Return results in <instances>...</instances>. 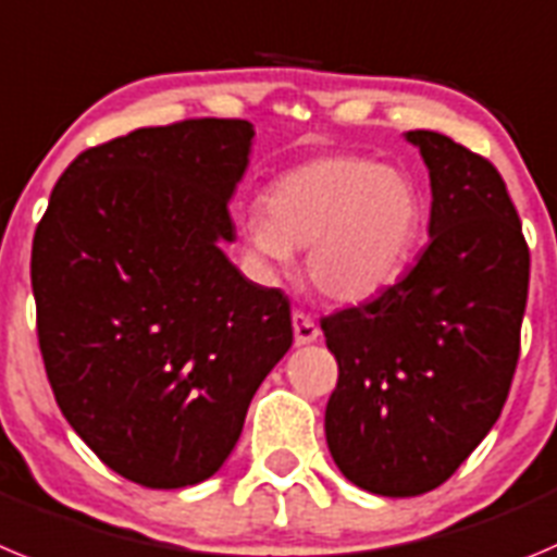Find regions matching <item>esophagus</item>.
Wrapping results in <instances>:
<instances>
[{
  "label": "esophagus",
  "mask_w": 557,
  "mask_h": 557,
  "mask_svg": "<svg viewBox=\"0 0 557 557\" xmlns=\"http://www.w3.org/2000/svg\"><path fill=\"white\" fill-rule=\"evenodd\" d=\"M290 322H294V338H297V344H313L322 335L319 324L313 322V315L302 313V310H294Z\"/></svg>",
  "instance_id": "1"
}]
</instances>
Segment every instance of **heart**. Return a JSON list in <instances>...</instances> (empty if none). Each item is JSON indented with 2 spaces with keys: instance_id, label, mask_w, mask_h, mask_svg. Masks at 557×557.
I'll list each match as a JSON object with an SVG mask.
<instances>
[{
  "instance_id": "obj_1",
  "label": "heart",
  "mask_w": 557,
  "mask_h": 557,
  "mask_svg": "<svg viewBox=\"0 0 557 557\" xmlns=\"http://www.w3.org/2000/svg\"><path fill=\"white\" fill-rule=\"evenodd\" d=\"M263 213L242 224L255 267L280 272L290 249H308V280L335 302H363L394 283L422 230L413 180L360 154L288 169L263 194Z\"/></svg>"
}]
</instances>
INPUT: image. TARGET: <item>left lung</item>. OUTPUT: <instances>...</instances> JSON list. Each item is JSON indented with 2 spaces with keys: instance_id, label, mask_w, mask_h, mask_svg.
I'll return each instance as SVG.
<instances>
[{
  "instance_id": "8db88e82",
  "label": "left lung",
  "mask_w": 557,
  "mask_h": 557,
  "mask_svg": "<svg viewBox=\"0 0 557 557\" xmlns=\"http://www.w3.org/2000/svg\"><path fill=\"white\" fill-rule=\"evenodd\" d=\"M430 169V244L399 283L324 315L338 383L324 410L344 478L380 497L438 488L508 399L522 347L530 249L503 174L433 129H410Z\"/></svg>"
}]
</instances>
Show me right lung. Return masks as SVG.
<instances>
[{
    "instance_id": "add662e5",
    "label": "right lung",
    "mask_w": 557,
    "mask_h": 557,
    "mask_svg": "<svg viewBox=\"0 0 557 557\" xmlns=\"http://www.w3.org/2000/svg\"><path fill=\"white\" fill-rule=\"evenodd\" d=\"M244 119H185L85 149L35 227V324L58 408L147 488L208 480L288 352L290 302L219 249L252 147Z\"/></svg>"
}]
</instances>
